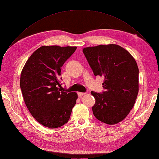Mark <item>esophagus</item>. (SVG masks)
Here are the masks:
<instances>
[{
    "label": "esophagus",
    "mask_w": 159,
    "mask_h": 159,
    "mask_svg": "<svg viewBox=\"0 0 159 159\" xmlns=\"http://www.w3.org/2000/svg\"><path fill=\"white\" fill-rule=\"evenodd\" d=\"M85 94H86V93H81V92H78V95H79V98H82V95H84Z\"/></svg>",
    "instance_id": "esophagus-1"
}]
</instances>
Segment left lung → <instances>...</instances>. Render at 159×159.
Here are the masks:
<instances>
[{
    "label": "left lung",
    "mask_w": 159,
    "mask_h": 159,
    "mask_svg": "<svg viewBox=\"0 0 159 159\" xmlns=\"http://www.w3.org/2000/svg\"><path fill=\"white\" fill-rule=\"evenodd\" d=\"M85 57L95 76L104 78L102 93L92 91L95 99L93 114L98 120L114 125L132 110L139 93V70L127 50L116 44L84 48Z\"/></svg>",
    "instance_id": "1"
}]
</instances>
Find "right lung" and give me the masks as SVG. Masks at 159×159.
Wrapping results in <instances>:
<instances>
[{
    "instance_id": "add662e5",
    "label": "right lung",
    "mask_w": 159,
    "mask_h": 159,
    "mask_svg": "<svg viewBox=\"0 0 159 159\" xmlns=\"http://www.w3.org/2000/svg\"><path fill=\"white\" fill-rule=\"evenodd\" d=\"M77 47L42 46L29 57L20 74V87L26 107L34 118L51 129L70 120L77 93L61 90V67Z\"/></svg>"
}]
</instances>
